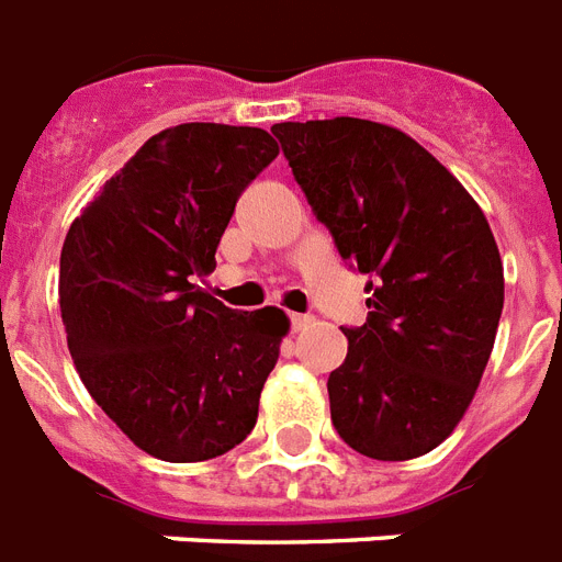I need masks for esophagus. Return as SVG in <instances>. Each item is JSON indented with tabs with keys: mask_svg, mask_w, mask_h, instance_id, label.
I'll return each mask as SVG.
<instances>
[{
	"mask_svg": "<svg viewBox=\"0 0 562 562\" xmlns=\"http://www.w3.org/2000/svg\"><path fill=\"white\" fill-rule=\"evenodd\" d=\"M310 322H313V316H307V313H293V316H290V327H293V330H302Z\"/></svg>",
	"mask_w": 562,
	"mask_h": 562,
	"instance_id": "esophagus-1",
	"label": "esophagus"
}]
</instances>
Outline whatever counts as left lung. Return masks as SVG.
<instances>
[{
  "label": "left lung",
  "mask_w": 562,
  "mask_h": 562,
  "mask_svg": "<svg viewBox=\"0 0 562 562\" xmlns=\"http://www.w3.org/2000/svg\"><path fill=\"white\" fill-rule=\"evenodd\" d=\"M318 223L368 276V318L342 327L327 376L330 420L351 450L408 461L459 426L491 359L499 246L464 186L401 130L366 119L272 127Z\"/></svg>",
  "instance_id": "obj_1"
}]
</instances>
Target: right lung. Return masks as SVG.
I'll return each mask as SVG.
<instances>
[{"mask_svg": "<svg viewBox=\"0 0 562 562\" xmlns=\"http://www.w3.org/2000/svg\"><path fill=\"white\" fill-rule=\"evenodd\" d=\"M278 156L258 127L179 124L147 138L60 252V316L80 380L161 461L217 459L258 420L290 330L284 310H232L200 286L237 196Z\"/></svg>", "mask_w": 562, "mask_h": 562, "instance_id": "right-lung-1", "label": "right lung"}]
</instances>
